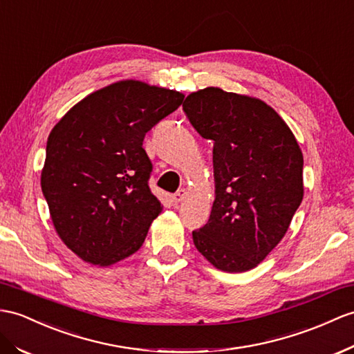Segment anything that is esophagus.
<instances>
[{
	"label": "esophagus",
	"instance_id": "1",
	"mask_svg": "<svg viewBox=\"0 0 354 354\" xmlns=\"http://www.w3.org/2000/svg\"><path fill=\"white\" fill-rule=\"evenodd\" d=\"M186 198V191L185 189H178V191L172 195V201L174 203H182Z\"/></svg>",
	"mask_w": 354,
	"mask_h": 354
}]
</instances>
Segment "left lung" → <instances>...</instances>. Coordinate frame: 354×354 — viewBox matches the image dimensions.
<instances>
[{
	"instance_id": "1",
	"label": "left lung",
	"mask_w": 354,
	"mask_h": 354,
	"mask_svg": "<svg viewBox=\"0 0 354 354\" xmlns=\"http://www.w3.org/2000/svg\"><path fill=\"white\" fill-rule=\"evenodd\" d=\"M183 111L213 141L216 198L209 222L192 231L195 248L219 270H251L286 236L304 200L299 144L260 99L207 87L189 94Z\"/></svg>"
}]
</instances>
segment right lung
<instances>
[{"instance_id": "right-lung-1", "label": "right lung", "mask_w": 354, "mask_h": 354, "mask_svg": "<svg viewBox=\"0 0 354 354\" xmlns=\"http://www.w3.org/2000/svg\"><path fill=\"white\" fill-rule=\"evenodd\" d=\"M183 99L120 81L76 103L50 131L41 192L59 239L84 261L111 266L142 246L162 210L142 141Z\"/></svg>"}]
</instances>
